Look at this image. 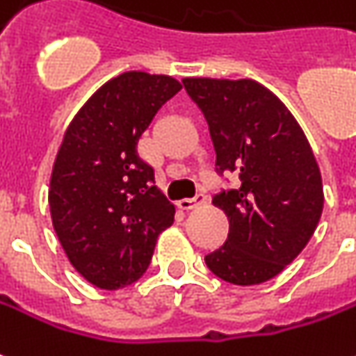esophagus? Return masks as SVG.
Instances as JSON below:
<instances>
[{
    "mask_svg": "<svg viewBox=\"0 0 356 356\" xmlns=\"http://www.w3.org/2000/svg\"><path fill=\"white\" fill-rule=\"evenodd\" d=\"M206 200H208V196L204 195V193H198L195 198H183V200H179V208H181V210H193L196 206L206 204Z\"/></svg>",
    "mask_w": 356,
    "mask_h": 356,
    "instance_id": "esophagus-1",
    "label": "esophagus"
}]
</instances>
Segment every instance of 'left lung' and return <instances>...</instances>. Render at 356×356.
I'll return each mask as SVG.
<instances>
[{
  "label": "left lung",
  "instance_id": "obj_1",
  "mask_svg": "<svg viewBox=\"0 0 356 356\" xmlns=\"http://www.w3.org/2000/svg\"><path fill=\"white\" fill-rule=\"evenodd\" d=\"M183 84L208 121L218 171H238L241 179L213 196L229 235L206 254V266L233 285L268 282L307 247L322 216L312 148L285 104L252 79L196 76Z\"/></svg>",
  "mask_w": 356,
  "mask_h": 356
}]
</instances>
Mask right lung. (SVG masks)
Masks as SVG:
<instances>
[{"mask_svg": "<svg viewBox=\"0 0 356 356\" xmlns=\"http://www.w3.org/2000/svg\"><path fill=\"white\" fill-rule=\"evenodd\" d=\"M181 88L168 74L121 73L76 111L57 150L48 191L54 229L74 270L100 289L136 282L175 220L136 146Z\"/></svg>", "mask_w": 356, "mask_h": 356, "instance_id": "add662e5", "label": "right lung"}]
</instances>
